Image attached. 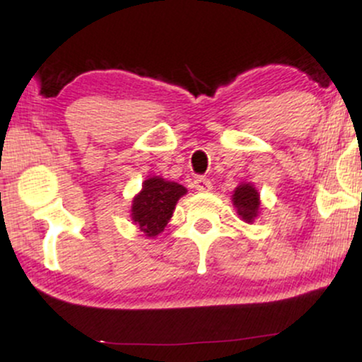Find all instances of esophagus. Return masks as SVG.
Listing matches in <instances>:
<instances>
[{
    "label": "esophagus",
    "instance_id": "34e87169",
    "mask_svg": "<svg viewBox=\"0 0 362 362\" xmlns=\"http://www.w3.org/2000/svg\"><path fill=\"white\" fill-rule=\"evenodd\" d=\"M194 187H195V190H199V192H209V190L213 189V184L209 182V178L197 177L194 180Z\"/></svg>",
    "mask_w": 362,
    "mask_h": 362
}]
</instances>
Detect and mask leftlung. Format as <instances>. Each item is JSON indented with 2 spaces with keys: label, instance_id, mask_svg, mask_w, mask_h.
I'll return each mask as SVG.
<instances>
[{
  "label": "left lung",
  "instance_id": "obj_1",
  "mask_svg": "<svg viewBox=\"0 0 362 362\" xmlns=\"http://www.w3.org/2000/svg\"><path fill=\"white\" fill-rule=\"evenodd\" d=\"M233 206L245 223H252L259 216L260 197L252 184H242L235 189Z\"/></svg>",
  "mask_w": 362,
  "mask_h": 362
}]
</instances>
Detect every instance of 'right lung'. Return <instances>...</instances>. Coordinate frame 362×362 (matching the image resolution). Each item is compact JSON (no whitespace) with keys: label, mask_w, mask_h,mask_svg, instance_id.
Segmentation results:
<instances>
[{"label":"right lung","mask_w":362,"mask_h":362,"mask_svg":"<svg viewBox=\"0 0 362 362\" xmlns=\"http://www.w3.org/2000/svg\"><path fill=\"white\" fill-rule=\"evenodd\" d=\"M185 194V187L177 182H168L161 177L148 178L132 201V221L144 235L155 238L165 230L175 211L177 201Z\"/></svg>","instance_id":"right-lung-1"}]
</instances>
